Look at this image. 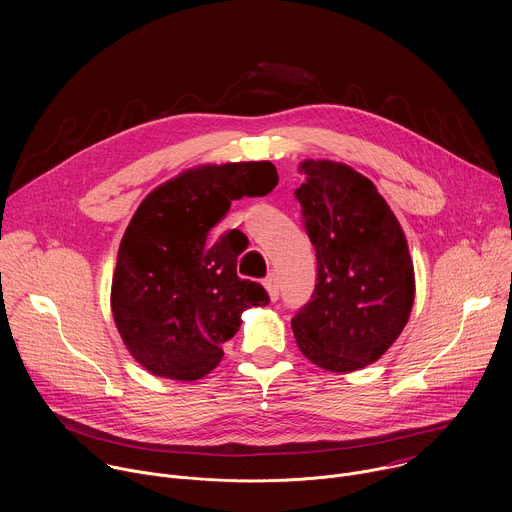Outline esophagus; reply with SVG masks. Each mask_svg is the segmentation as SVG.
Listing matches in <instances>:
<instances>
[{
	"label": "esophagus",
	"instance_id": "esophagus-1",
	"mask_svg": "<svg viewBox=\"0 0 512 512\" xmlns=\"http://www.w3.org/2000/svg\"><path fill=\"white\" fill-rule=\"evenodd\" d=\"M265 289H267V294H269V300H271V302H275V300L279 298V283H277V277H275V275H269V277L265 279Z\"/></svg>",
	"mask_w": 512,
	"mask_h": 512
}]
</instances>
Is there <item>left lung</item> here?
I'll return each instance as SVG.
<instances>
[{"mask_svg":"<svg viewBox=\"0 0 512 512\" xmlns=\"http://www.w3.org/2000/svg\"><path fill=\"white\" fill-rule=\"evenodd\" d=\"M294 192L316 249L312 302L291 320L302 354L328 373H354L399 338L415 300L405 233L377 186L332 160L300 162Z\"/></svg>","mask_w":512,"mask_h":512,"instance_id":"left-lung-1","label":"left lung"}]
</instances>
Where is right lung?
<instances>
[{
    "mask_svg": "<svg viewBox=\"0 0 512 512\" xmlns=\"http://www.w3.org/2000/svg\"><path fill=\"white\" fill-rule=\"evenodd\" d=\"M277 184L271 162L194 166L141 200L123 233L111 283V312L129 354L154 377L192 383L223 360L265 289L237 275L231 235L208 241L231 200Z\"/></svg>",
    "mask_w": 512,
    "mask_h": 512,
    "instance_id": "1",
    "label": "right lung"
}]
</instances>
